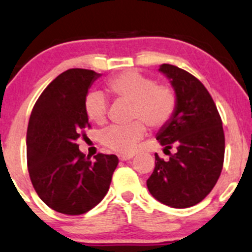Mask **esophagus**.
Returning <instances> with one entry per match:
<instances>
[{
  "label": "esophagus",
  "mask_w": 252,
  "mask_h": 252,
  "mask_svg": "<svg viewBox=\"0 0 252 252\" xmlns=\"http://www.w3.org/2000/svg\"><path fill=\"white\" fill-rule=\"evenodd\" d=\"M132 158H133V155H120L119 156V159H120V161H127V159Z\"/></svg>",
  "instance_id": "1"
}]
</instances>
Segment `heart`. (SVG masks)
Segmentation results:
<instances>
[{
	"instance_id": "1",
	"label": "heart",
	"mask_w": 252,
	"mask_h": 252,
	"mask_svg": "<svg viewBox=\"0 0 252 252\" xmlns=\"http://www.w3.org/2000/svg\"><path fill=\"white\" fill-rule=\"evenodd\" d=\"M105 90L115 101L131 102L127 126H110L101 134V143L114 153L131 154L145 136L148 125L158 129L168 125L178 108V94L172 85L158 83L153 77L136 69L113 75L105 83ZM108 102L101 93H90L84 101V112L94 125L107 121Z\"/></svg>"
}]
</instances>
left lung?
Returning <instances> with one entry per match:
<instances>
[{"label": "left lung", "instance_id": "8db88e82", "mask_svg": "<svg viewBox=\"0 0 252 252\" xmlns=\"http://www.w3.org/2000/svg\"><path fill=\"white\" fill-rule=\"evenodd\" d=\"M159 71L170 79L178 94V108L156 139L169 159L155 155V169L147 180L150 193L172 208H189L199 203L218 183L223 166L222 120L213 97L191 73L163 63Z\"/></svg>", "mask_w": 252, "mask_h": 252}]
</instances>
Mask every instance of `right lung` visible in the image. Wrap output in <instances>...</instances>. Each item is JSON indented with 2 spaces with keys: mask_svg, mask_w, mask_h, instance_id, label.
<instances>
[{
  "mask_svg": "<svg viewBox=\"0 0 252 252\" xmlns=\"http://www.w3.org/2000/svg\"><path fill=\"white\" fill-rule=\"evenodd\" d=\"M97 77L84 68L61 73L40 94L30 116V179L48 207L66 215H82L96 207L109 190L119 163L118 156L104 154L91 161L77 144L91 127L84 101Z\"/></svg>",
  "mask_w": 252,
  "mask_h": 252,
  "instance_id": "add662e5",
  "label": "right lung"
}]
</instances>
